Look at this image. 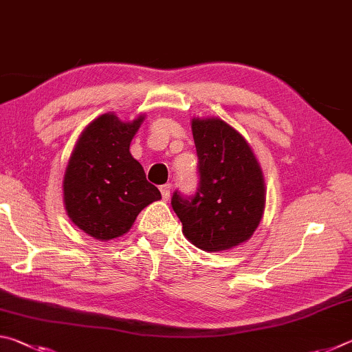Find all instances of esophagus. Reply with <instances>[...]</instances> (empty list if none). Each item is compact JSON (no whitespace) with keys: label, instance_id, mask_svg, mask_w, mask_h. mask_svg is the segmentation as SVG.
<instances>
[{"label":"esophagus","instance_id":"esophagus-1","mask_svg":"<svg viewBox=\"0 0 352 352\" xmlns=\"http://www.w3.org/2000/svg\"><path fill=\"white\" fill-rule=\"evenodd\" d=\"M160 190H162V195H163L164 200H168L170 197V184L169 183L163 184V186L160 188Z\"/></svg>","mask_w":352,"mask_h":352}]
</instances>
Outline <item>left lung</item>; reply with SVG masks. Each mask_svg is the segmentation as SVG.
<instances>
[{"instance_id":"left-lung-1","label":"left lung","mask_w":352,"mask_h":352,"mask_svg":"<svg viewBox=\"0 0 352 352\" xmlns=\"http://www.w3.org/2000/svg\"><path fill=\"white\" fill-rule=\"evenodd\" d=\"M199 188L192 197L175 190L172 208L183 234L204 252H223L248 241L265 208L262 169L245 138L219 118H194Z\"/></svg>"}]
</instances>
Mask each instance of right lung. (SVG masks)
Here are the masks:
<instances>
[{
    "mask_svg": "<svg viewBox=\"0 0 352 352\" xmlns=\"http://www.w3.org/2000/svg\"><path fill=\"white\" fill-rule=\"evenodd\" d=\"M144 116L122 122L104 113L83 129L63 177V201L76 226L98 241L126 234L152 201L162 199L130 153Z\"/></svg>",
    "mask_w": 352,
    "mask_h": 352,
    "instance_id": "add662e5",
    "label": "right lung"
}]
</instances>
